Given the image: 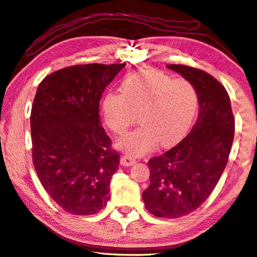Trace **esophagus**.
<instances>
[{
    "label": "esophagus",
    "instance_id": "34e87169",
    "mask_svg": "<svg viewBox=\"0 0 257 257\" xmlns=\"http://www.w3.org/2000/svg\"><path fill=\"white\" fill-rule=\"evenodd\" d=\"M135 163H136V161L130 156H122L120 160V164L123 166H132L135 164Z\"/></svg>",
    "mask_w": 257,
    "mask_h": 257
}]
</instances>
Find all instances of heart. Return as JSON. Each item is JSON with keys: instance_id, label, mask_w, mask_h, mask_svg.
Wrapping results in <instances>:
<instances>
[{"instance_id": "b5f03b06", "label": "heart", "mask_w": 257, "mask_h": 257, "mask_svg": "<svg viewBox=\"0 0 257 257\" xmlns=\"http://www.w3.org/2000/svg\"><path fill=\"white\" fill-rule=\"evenodd\" d=\"M197 108V92L189 81L144 69L125 78L121 93H105L101 116L109 130L122 134L138 114L142 124L118 138L115 147L128 155L143 156L158 143L163 147L179 143L189 132Z\"/></svg>"}]
</instances>
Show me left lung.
<instances>
[{
	"mask_svg": "<svg viewBox=\"0 0 257 257\" xmlns=\"http://www.w3.org/2000/svg\"><path fill=\"white\" fill-rule=\"evenodd\" d=\"M195 88L199 115L190 134L163 155L148 162L151 184L143 192L145 207L162 218H180L206 201L227 165L235 133L229 95L201 69L167 65Z\"/></svg>",
	"mask_w": 257,
	"mask_h": 257,
	"instance_id": "1",
	"label": "left lung"
}]
</instances>
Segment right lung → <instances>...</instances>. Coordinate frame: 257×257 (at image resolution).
<instances>
[{"label":"right lung","instance_id":"add662e5","mask_svg":"<svg viewBox=\"0 0 257 257\" xmlns=\"http://www.w3.org/2000/svg\"><path fill=\"white\" fill-rule=\"evenodd\" d=\"M123 64L76 65L46 76L31 109L32 162L46 192L65 211L105 207L119 154L101 127L99 102Z\"/></svg>","mask_w":257,"mask_h":257}]
</instances>
